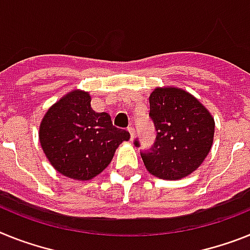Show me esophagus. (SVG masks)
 <instances>
[{"mask_svg":"<svg viewBox=\"0 0 250 250\" xmlns=\"http://www.w3.org/2000/svg\"><path fill=\"white\" fill-rule=\"evenodd\" d=\"M127 131H129L130 135H131V139H134V135H135V129H134V126L127 127Z\"/></svg>","mask_w":250,"mask_h":250,"instance_id":"1","label":"esophagus"}]
</instances>
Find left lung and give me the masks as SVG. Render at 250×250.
Wrapping results in <instances>:
<instances>
[{
	"label": "left lung",
	"mask_w": 250,
	"mask_h": 250,
	"mask_svg": "<svg viewBox=\"0 0 250 250\" xmlns=\"http://www.w3.org/2000/svg\"><path fill=\"white\" fill-rule=\"evenodd\" d=\"M149 116L157 139L142 153L148 172L162 180H181L195 172L210 153L215 121L210 111L187 91L157 87L149 96ZM139 146V142L134 143Z\"/></svg>",
	"instance_id": "obj_1"
}]
</instances>
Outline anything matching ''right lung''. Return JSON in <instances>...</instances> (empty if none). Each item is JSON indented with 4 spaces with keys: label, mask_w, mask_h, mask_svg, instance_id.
Here are the masks:
<instances>
[{
    "label": "right lung",
    "mask_w": 250,
    "mask_h": 250,
    "mask_svg": "<svg viewBox=\"0 0 250 250\" xmlns=\"http://www.w3.org/2000/svg\"><path fill=\"white\" fill-rule=\"evenodd\" d=\"M129 131L112 125L107 112L91 107L88 92L73 89L50 106L39 127L44 154L54 169L77 181H89L107 167Z\"/></svg>",
    "instance_id": "obj_1"
}]
</instances>
